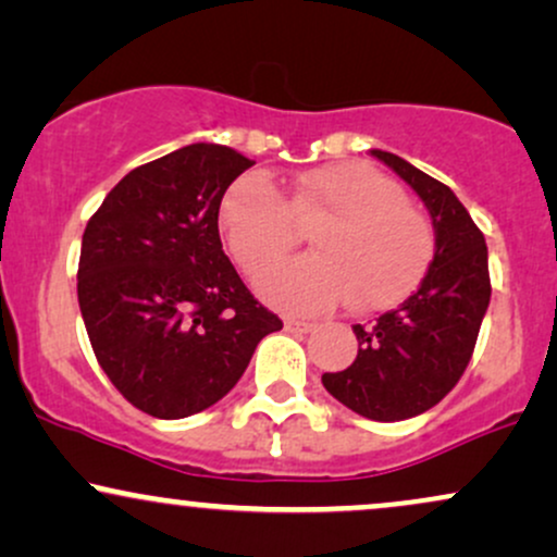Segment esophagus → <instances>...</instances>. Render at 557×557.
I'll return each instance as SVG.
<instances>
[{
    "label": "esophagus",
    "mask_w": 557,
    "mask_h": 557,
    "mask_svg": "<svg viewBox=\"0 0 557 557\" xmlns=\"http://www.w3.org/2000/svg\"><path fill=\"white\" fill-rule=\"evenodd\" d=\"M283 326H285V332H290V334H308L313 330L311 321H296V319H285Z\"/></svg>",
    "instance_id": "obj_1"
}]
</instances>
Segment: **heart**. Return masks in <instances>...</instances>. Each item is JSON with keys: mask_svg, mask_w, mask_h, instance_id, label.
<instances>
[{"mask_svg": "<svg viewBox=\"0 0 557 557\" xmlns=\"http://www.w3.org/2000/svg\"><path fill=\"white\" fill-rule=\"evenodd\" d=\"M218 225L233 259L261 277L311 231V257L277 267L259 283L267 304L290 313H319L350 304L352 311H386L423 283L435 236L423 212L407 205L397 181L363 163L319 165L300 173L287 199L261 173L227 186Z\"/></svg>", "mask_w": 557, "mask_h": 557, "instance_id": "b5f03b06", "label": "heart"}]
</instances>
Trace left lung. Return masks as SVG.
<instances>
[{
    "label": "left lung",
    "mask_w": 557,
    "mask_h": 557,
    "mask_svg": "<svg viewBox=\"0 0 557 557\" xmlns=\"http://www.w3.org/2000/svg\"><path fill=\"white\" fill-rule=\"evenodd\" d=\"M412 186L433 220L435 251L423 283L371 326L355 324L358 358L321 384L352 412L379 423L423 414L457 386L491 304L487 246L446 184L394 152L371 150Z\"/></svg>",
    "instance_id": "1"
}]
</instances>
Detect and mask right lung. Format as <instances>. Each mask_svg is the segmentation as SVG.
Listing matches in <instances>:
<instances>
[{
    "instance_id": "1",
    "label": "right lung",
    "mask_w": 557,
    "mask_h": 557,
    "mask_svg": "<svg viewBox=\"0 0 557 557\" xmlns=\"http://www.w3.org/2000/svg\"><path fill=\"white\" fill-rule=\"evenodd\" d=\"M251 165L225 145H186L126 173L83 233L77 300L92 352L152 418L212 407L261 337L283 330L220 244V199Z\"/></svg>"
}]
</instances>
